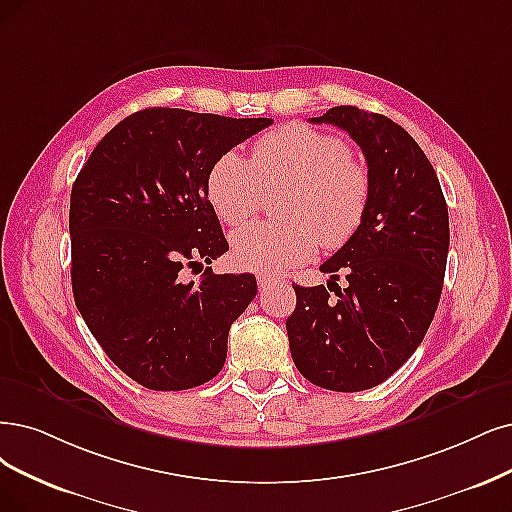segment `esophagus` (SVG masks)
Masks as SVG:
<instances>
[{"label": "esophagus", "mask_w": 512, "mask_h": 512, "mask_svg": "<svg viewBox=\"0 0 512 512\" xmlns=\"http://www.w3.org/2000/svg\"><path fill=\"white\" fill-rule=\"evenodd\" d=\"M276 278L274 276H266V274H259L257 276V285H259V289L261 291H266L270 285H272V282H274Z\"/></svg>", "instance_id": "obj_1"}]
</instances>
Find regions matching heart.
<instances>
[{
    "mask_svg": "<svg viewBox=\"0 0 512 512\" xmlns=\"http://www.w3.org/2000/svg\"><path fill=\"white\" fill-rule=\"evenodd\" d=\"M293 183L282 204L289 219L257 221L232 234V259L251 272L274 274L306 261L318 242L337 249L363 223L371 179L350 143L327 130L287 124L253 145V160L223 154L208 177V198L227 225L249 221L266 185Z\"/></svg>",
    "mask_w": 512,
    "mask_h": 512,
    "instance_id": "heart-1",
    "label": "heart"
}]
</instances>
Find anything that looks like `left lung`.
I'll return each mask as SVG.
<instances>
[{"instance_id": "1", "label": "left lung", "mask_w": 512, "mask_h": 512, "mask_svg": "<svg viewBox=\"0 0 512 512\" xmlns=\"http://www.w3.org/2000/svg\"><path fill=\"white\" fill-rule=\"evenodd\" d=\"M363 149L371 196L363 223L320 272L348 287H299L287 318L293 363L314 386L358 392L386 382L418 350L437 312L449 215L437 173L409 132L382 113L339 105L312 118Z\"/></svg>"}]
</instances>
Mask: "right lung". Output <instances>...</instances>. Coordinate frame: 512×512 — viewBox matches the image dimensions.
<instances>
[{"label":"right lung","instance_id":"obj_1","mask_svg":"<svg viewBox=\"0 0 512 512\" xmlns=\"http://www.w3.org/2000/svg\"><path fill=\"white\" fill-rule=\"evenodd\" d=\"M270 118L149 107L92 149L71 189V287L99 346L149 390L196 388L223 369L227 333L257 295L253 274L181 270L230 246L208 202L215 162Z\"/></svg>","mask_w":512,"mask_h":512}]
</instances>
